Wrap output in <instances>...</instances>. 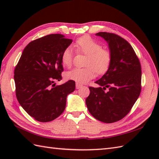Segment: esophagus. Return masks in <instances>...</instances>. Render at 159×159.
Returning <instances> with one entry per match:
<instances>
[{
  "mask_svg": "<svg viewBox=\"0 0 159 159\" xmlns=\"http://www.w3.org/2000/svg\"><path fill=\"white\" fill-rule=\"evenodd\" d=\"M83 87V85H80V84H79V83H76V88L77 89H80V87Z\"/></svg>",
  "mask_w": 159,
  "mask_h": 159,
  "instance_id": "34e87169",
  "label": "esophagus"
}]
</instances>
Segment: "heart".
Wrapping results in <instances>:
<instances>
[{
  "instance_id": "1",
  "label": "heart",
  "mask_w": 159,
  "mask_h": 159,
  "mask_svg": "<svg viewBox=\"0 0 159 159\" xmlns=\"http://www.w3.org/2000/svg\"><path fill=\"white\" fill-rule=\"evenodd\" d=\"M74 46L78 51L87 55L83 68L75 67L65 74L67 79L77 83H85L96 76V72L103 74L109 69L111 62V55L109 50L101 48L98 43L89 36H83L78 39ZM74 54L72 49L67 47L63 50L61 61L65 66L70 67L73 62Z\"/></svg>"
}]
</instances>
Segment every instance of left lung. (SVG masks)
Returning <instances> with one entry per match:
<instances>
[{"label": "left lung", "mask_w": 159, "mask_h": 159, "mask_svg": "<svg viewBox=\"0 0 159 159\" xmlns=\"http://www.w3.org/2000/svg\"><path fill=\"white\" fill-rule=\"evenodd\" d=\"M109 44L111 62L102 77L89 87L85 100L92 116L104 123L119 121L129 113L140 95L141 68L133 47L126 40L114 33L96 34Z\"/></svg>", "instance_id": "8db88e82"}]
</instances>
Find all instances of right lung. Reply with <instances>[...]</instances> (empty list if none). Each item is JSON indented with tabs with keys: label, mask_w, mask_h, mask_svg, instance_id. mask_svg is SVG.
I'll list each match as a JSON object with an SVG mask.
<instances>
[{
	"label": "right lung",
	"mask_w": 159,
	"mask_h": 159,
	"mask_svg": "<svg viewBox=\"0 0 159 159\" xmlns=\"http://www.w3.org/2000/svg\"><path fill=\"white\" fill-rule=\"evenodd\" d=\"M72 42L61 34H50L25 47L14 70L18 102L30 116L41 122L58 117L65 110L66 98L75 89L72 80L60 85L63 71L61 55Z\"/></svg>",
	"instance_id": "1"
}]
</instances>
